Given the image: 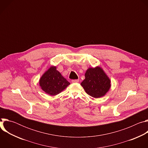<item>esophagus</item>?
Here are the masks:
<instances>
[{
    "label": "esophagus",
    "mask_w": 148,
    "mask_h": 148,
    "mask_svg": "<svg viewBox=\"0 0 148 148\" xmlns=\"http://www.w3.org/2000/svg\"><path fill=\"white\" fill-rule=\"evenodd\" d=\"M71 82L73 83H77V82H79V79H73L71 81Z\"/></svg>",
    "instance_id": "34e87169"
}]
</instances>
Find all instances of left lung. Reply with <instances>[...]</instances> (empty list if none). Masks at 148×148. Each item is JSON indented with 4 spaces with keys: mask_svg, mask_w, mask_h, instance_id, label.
Returning <instances> with one entry per match:
<instances>
[{
    "mask_svg": "<svg viewBox=\"0 0 148 148\" xmlns=\"http://www.w3.org/2000/svg\"><path fill=\"white\" fill-rule=\"evenodd\" d=\"M81 84L87 94L94 98L103 96L110 88L111 81L100 67L88 69Z\"/></svg>",
    "mask_w": 148,
    "mask_h": 148,
    "instance_id": "obj_1",
    "label": "left lung"
}]
</instances>
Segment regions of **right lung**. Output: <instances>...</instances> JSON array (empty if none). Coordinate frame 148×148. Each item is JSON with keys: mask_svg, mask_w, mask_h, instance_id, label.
<instances>
[{"mask_svg": "<svg viewBox=\"0 0 148 148\" xmlns=\"http://www.w3.org/2000/svg\"><path fill=\"white\" fill-rule=\"evenodd\" d=\"M39 84L42 90L51 95H56L60 93L70 84L56 70V67H50L43 75Z\"/></svg>", "mask_w": 148, "mask_h": 148, "instance_id": "obj_1", "label": "right lung"}]
</instances>
